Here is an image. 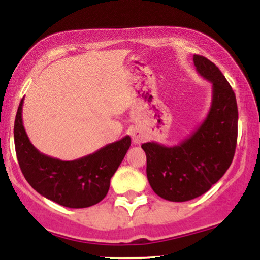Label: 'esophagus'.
Returning a JSON list of instances; mask_svg holds the SVG:
<instances>
[{
    "label": "esophagus",
    "mask_w": 260,
    "mask_h": 260,
    "mask_svg": "<svg viewBox=\"0 0 260 260\" xmlns=\"http://www.w3.org/2000/svg\"><path fill=\"white\" fill-rule=\"evenodd\" d=\"M131 137H132V142L134 144H140V143L144 142L145 138H147L145 134L143 133L139 128H133V129L131 131Z\"/></svg>",
    "instance_id": "obj_1"
}]
</instances>
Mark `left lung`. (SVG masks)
<instances>
[{
  "mask_svg": "<svg viewBox=\"0 0 260 260\" xmlns=\"http://www.w3.org/2000/svg\"><path fill=\"white\" fill-rule=\"evenodd\" d=\"M193 62L199 76L213 85L205 120L176 145L142 144L150 187L170 202H187L208 192L228 171L237 143L238 110L231 85L208 58L194 55Z\"/></svg>",
  "mask_w": 260,
  "mask_h": 260,
  "instance_id": "1",
  "label": "left lung"
}]
</instances>
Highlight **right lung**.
Masks as SVG:
<instances>
[{"instance_id":"add662e5","label":"right lung","mask_w":260,"mask_h":260,"mask_svg":"<svg viewBox=\"0 0 260 260\" xmlns=\"http://www.w3.org/2000/svg\"><path fill=\"white\" fill-rule=\"evenodd\" d=\"M23 100L14 121V145L28 183L45 198L67 208H88L103 201L109 192L110 180L131 147V137H123L77 160L47 156L26 136L22 118Z\"/></svg>"}]
</instances>
